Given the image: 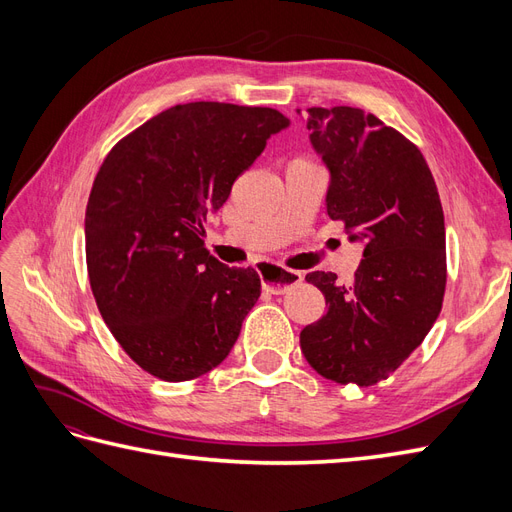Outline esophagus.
Wrapping results in <instances>:
<instances>
[{
	"instance_id": "esophagus-1",
	"label": "esophagus",
	"mask_w": 512,
	"mask_h": 512,
	"mask_svg": "<svg viewBox=\"0 0 512 512\" xmlns=\"http://www.w3.org/2000/svg\"><path fill=\"white\" fill-rule=\"evenodd\" d=\"M262 288L271 294H284L286 290H290L292 286H297L303 282V273L301 271H292V269H282L273 265L269 271L262 273Z\"/></svg>"
}]
</instances>
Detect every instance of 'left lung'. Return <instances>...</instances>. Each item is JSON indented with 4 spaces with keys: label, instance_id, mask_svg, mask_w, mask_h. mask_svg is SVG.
Wrapping results in <instances>:
<instances>
[{
    "label": "left lung",
    "instance_id": "8db88e82",
    "mask_svg": "<svg viewBox=\"0 0 512 512\" xmlns=\"http://www.w3.org/2000/svg\"><path fill=\"white\" fill-rule=\"evenodd\" d=\"M307 130L331 175L329 218L365 250L352 286H339L335 273L305 275L327 314L301 331V350L327 380L371 386L421 346L442 309V203L423 153L376 115L314 106Z\"/></svg>",
    "mask_w": 512,
    "mask_h": 512
}]
</instances>
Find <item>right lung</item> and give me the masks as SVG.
Masks as SVG:
<instances>
[{"label": "right lung", "mask_w": 512, "mask_h": 512, "mask_svg": "<svg viewBox=\"0 0 512 512\" xmlns=\"http://www.w3.org/2000/svg\"><path fill=\"white\" fill-rule=\"evenodd\" d=\"M288 126L265 106L177 104L104 158L85 211L89 284L113 337L147 374L194 380L235 346L260 277L213 258L203 222Z\"/></svg>", "instance_id": "1"}]
</instances>
